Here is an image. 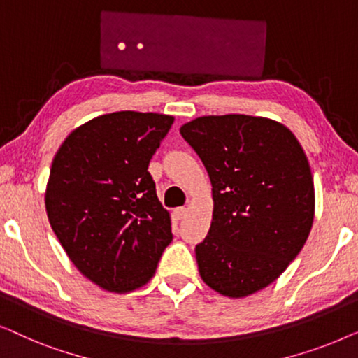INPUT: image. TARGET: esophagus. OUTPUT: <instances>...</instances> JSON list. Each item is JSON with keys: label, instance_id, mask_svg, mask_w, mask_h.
I'll use <instances>...</instances> for the list:
<instances>
[{"label": "esophagus", "instance_id": "obj_1", "mask_svg": "<svg viewBox=\"0 0 358 358\" xmlns=\"http://www.w3.org/2000/svg\"><path fill=\"white\" fill-rule=\"evenodd\" d=\"M185 213H187V208H185V207H178V208L173 210V215H174L176 220H182L185 217Z\"/></svg>", "mask_w": 358, "mask_h": 358}]
</instances>
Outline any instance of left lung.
Masks as SVG:
<instances>
[{
    "instance_id": "obj_1",
    "label": "left lung",
    "mask_w": 358,
    "mask_h": 358,
    "mask_svg": "<svg viewBox=\"0 0 358 358\" xmlns=\"http://www.w3.org/2000/svg\"><path fill=\"white\" fill-rule=\"evenodd\" d=\"M180 135L212 182V224L195 246L200 277L220 295H252L282 275L311 231L315 184L305 151L266 117L205 115Z\"/></svg>"
}]
</instances>
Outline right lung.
Segmentation results:
<instances>
[{
  "label": "right lung",
  "instance_id": "add662e5",
  "mask_svg": "<svg viewBox=\"0 0 358 358\" xmlns=\"http://www.w3.org/2000/svg\"><path fill=\"white\" fill-rule=\"evenodd\" d=\"M174 117L122 110L71 131L53 158L45 208L70 261L114 293L143 287L173 241L148 173Z\"/></svg>",
  "mask_w": 358,
  "mask_h": 358
}]
</instances>
